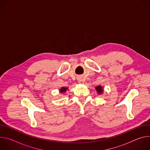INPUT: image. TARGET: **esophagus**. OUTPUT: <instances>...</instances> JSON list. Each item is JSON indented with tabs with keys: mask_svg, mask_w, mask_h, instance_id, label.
Segmentation results:
<instances>
[{
	"mask_svg": "<svg viewBox=\"0 0 150 150\" xmlns=\"http://www.w3.org/2000/svg\"><path fill=\"white\" fill-rule=\"evenodd\" d=\"M78 82L79 83H83V80L82 78H81V77H79L78 78Z\"/></svg>",
	"mask_w": 150,
	"mask_h": 150,
	"instance_id": "1",
	"label": "esophagus"
}]
</instances>
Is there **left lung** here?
<instances>
[{
  "mask_svg": "<svg viewBox=\"0 0 150 150\" xmlns=\"http://www.w3.org/2000/svg\"><path fill=\"white\" fill-rule=\"evenodd\" d=\"M96 90L97 93H98L99 94H102L103 92V87L101 86V85H99V86H97V87H96Z\"/></svg>",
  "mask_w": 150,
  "mask_h": 150,
  "instance_id": "1",
  "label": "left lung"
}]
</instances>
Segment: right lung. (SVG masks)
Returning a JSON list of instances; mask_svg holds the SVG:
<instances>
[{"label": "right lung", "mask_w": 150, "mask_h": 150, "mask_svg": "<svg viewBox=\"0 0 150 150\" xmlns=\"http://www.w3.org/2000/svg\"><path fill=\"white\" fill-rule=\"evenodd\" d=\"M67 90H68V88H67H67H65V87H62V88L60 89L59 91H60V93H65Z\"/></svg>", "instance_id": "right-lung-1"}]
</instances>
